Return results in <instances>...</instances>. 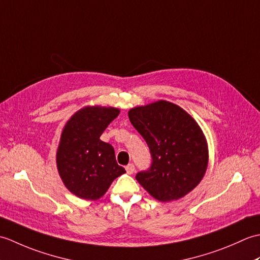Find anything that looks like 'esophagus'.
<instances>
[{"instance_id":"esophagus-1","label":"esophagus","mask_w":260,"mask_h":260,"mask_svg":"<svg viewBox=\"0 0 260 260\" xmlns=\"http://www.w3.org/2000/svg\"><path fill=\"white\" fill-rule=\"evenodd\" d=\"M126 169V172H127V174H133L134 172H135V167L133 164H128L127 165V167L125 168Z\"/></svg>"}]
</instances>
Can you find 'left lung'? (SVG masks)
Here are the masks:
<instances>
[{
    "instance_id": "obj_1",
    "label": "left lung",
    "mask_w": 260,
    "mask_h": 260,
    "mask_svg": "<svg viewBox=\"0 0 260 260\" xmlns=\"http://www.w3.org/2000/svg\"><path fill=\"white\" fill-rule=\"evenodd\" d=\"M132 125L147 143L151 168L136 180L156 200H179L200 183L208 168V144L200 126L178 105L167 101L132 108Z\"/></svg>"
}]
</instances>
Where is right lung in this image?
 I'll return each instance as SVG.
<instances>
[{
  "instance_id": "right-lung-1",
  "label": "right lung",
  "mask_w": 260,
  "mask_h": 260,
  "mask_svg": "<svg viewBox=\"0 0 260 260\" xmlns=\"http://www.w3.org/2000/svg\"><path fill=\"white\" fill-rule=\"evenodd\" d=\"M118 114V108L87 106L63 127L57 151L58 172L66 187L80 199L98 200L126 172L116 162L114 147L101 140Z\"/></svg>"
}]
</instances>
